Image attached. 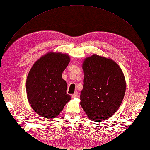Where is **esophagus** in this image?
<instances>
[{
	"label": "esophagus",
	"mask_w": 150,
	"mask_h": 150,
	"mask_svg": "<svg viewBox=\"0 0 150 150\" xmlns=\"http://www.w3.org/2000/svg\"><path fill=\"white\" fill-rule=\"evenodd\" d=\"M79 96V93L77 92H76L73 95H72V98H76V97H78Z\"/></svg>",
	"instance_id": "obj_1"
}]
</instances>
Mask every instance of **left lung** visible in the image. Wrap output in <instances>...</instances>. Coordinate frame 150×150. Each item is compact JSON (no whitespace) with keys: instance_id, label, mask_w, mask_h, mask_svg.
I'll use <instances>...</instances> for the list:
<instances>
[{"instance_id":"obj_1","label":"left lung","mask_w":150,"mask_h":150,"mask_svg":"<svg viewBox=\"0 0 150 150\" xmlns=\"http://www.w3.org/2000/svg\"><path fill=\"white\" fill-rule=\"evenodd\" d=\"M82 68L81 105L91 120L103 121L112 116L122 103L126 87L124 76L116 63L97 55L87 58Z\"/></svg>"}]
</instances>
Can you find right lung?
<instances>
[{"mask_svg":"<svg viewBox=\"0 0 150 150\" xmlns=\"http://www.w3.org/2000/svg\"><path fill=\"white\" fill-rule=\"evenodd\" d=\"M69 63L68 55L49 53L33 66L26 81L29 102L40 116L54 118L71 100L62 73Z\"/></svg>","mask_w":150,"mask_h":150,"instance_id":"add662e5","label":"right lung"}]
</instances>
